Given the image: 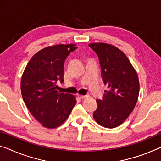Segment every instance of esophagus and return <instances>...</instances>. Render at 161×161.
<instances>
[{
	"label": "esophagus",
	"instance_id": "obj_1",
	"mask_svg": "<svg viewBox=\"0 0 161 161\" xmlns=\"http://www.w3.org/2000/svg\"><path fill=\"white\" fill-rule=\"evenodd\" d=\"M78 96L79 98H80V99H85V98H88V95H85V96H83V95L78 94Z\"/></svg>",
	"mask_w": 161,
	"mask_h": 161
}]
</instances>
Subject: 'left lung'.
<instances>
[{
	"label": "left lung",
	"instance_id": "obj_1",
	"mask_svg": "<svg viewBox=\"0 0 161 161\" xmlns=\"http://www.w3.org/2000/svg\"><path fill=\"white\" fill-rule=\"evenodd\" d=\"M89 47L98 55L103 82L108 85L93 118L106 128H115L127 119L137 103L140 91L137 72L122 51L106 43H91Z\"/></svg>",
	"mask_w": 161,
	"mask_h": 161
}]
</instances>
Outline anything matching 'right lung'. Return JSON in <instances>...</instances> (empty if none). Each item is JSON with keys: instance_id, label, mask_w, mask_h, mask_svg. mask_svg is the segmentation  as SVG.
<instances>
[{"instance_id": "obj_1", "label": "right lung", "mask_w": 161, "mask_h": 161, "mask_svg": "<svg viewBox=\"0 0 161 161\" xmlns=\"http://www.w3.org/2000/svg\"><path fill=\"white\" fill-rule=\"evenodd\" d=\"M75 44H57L37 52L27 64L21 80L24 101L34 117L53 129L65 122L76 103L75 96L56 90L63 83L64 63Z\"/></svg>"}]
</instances>
